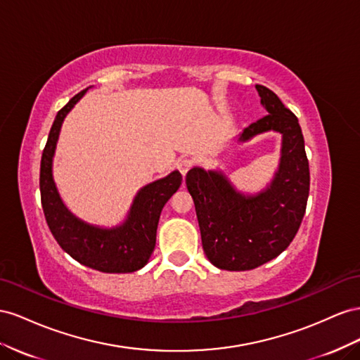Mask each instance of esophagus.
<instances>
[{
    "label": "esophagus",
    "mask_w": 360,
    "mask_h": 360,
    "mask_svg": "<svg viewBox=\"0 0 360 360\" xmlns=\"http://www.w3.org/2000/svg\"><path fill=\"white\" fill-rule=\"evenodd\" d=\"M191 167H193V161L188 160V158H182V160H179V161L176 162V169L181 172L182 176H186L187 172H188Z\"/></svg>",
    "instance_id": "34e87169"
}]
</instances>
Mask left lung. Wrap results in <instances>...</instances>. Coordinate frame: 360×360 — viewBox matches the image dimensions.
Wrapping results in <instances>:
<instances>
[{
	"instance_id": "obj_1",
	"label": "left lung",
	"mask_w": 360,
	"mask_h": 360,
	"mask_svg": "<svg viewBox=\"0 0 360 360\" xmlns=\"http://www.w3.org/2000/svg\"><path fill=\"white\" fill-rule=\"evenodd\" d=\"M269 115L244 128L245 141L265 131L282 134V158L273 182L258 196L237 193L221 173L194 167L186 184L196 207L203 252L221 270L256 269L294 240L309 196V161L299 119L274 91L256 84Z\"/></svg>"
}]
</instances>
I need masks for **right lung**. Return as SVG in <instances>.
I'll return each instance as SVG.
<instances>
[{"mask_svg": "<svg viewBox=\"0 0 360 360\" xmlns=\"http://www.w3.org/2000/svg\"><path fill=\"white\" fill-rule=\"evenodd\" d=\"M86 90H81L57 112L51 127L40 161V200L51 233L75 261L102 273H132L146 265L155 249L161 210L181 187L182 176L174 170L143 187L132 203L128 220L119 228H95L72 215L54 186L53 157L61 123Z\"/></svg>", "mask_w": 360, "mask_h": 360, "instance_id": "1", "label": "right lung"}]
</instances>
